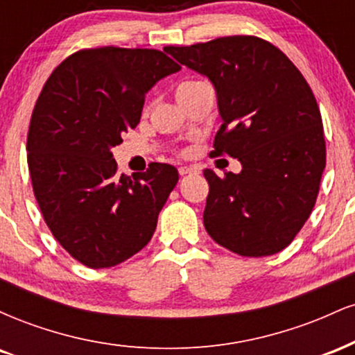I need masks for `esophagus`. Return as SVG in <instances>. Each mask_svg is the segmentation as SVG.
<instances>
[{
  "instance_id": "1",
  "label": "esophagus",
  "mask_w": 355,
  "mask_h": 355,
  "mask_svg": "<svg viewBox=\"0 0 355 355\" xmlns=\"http://www.w3.org/2000/svg\"><path fill=\"white\" fill-rule=\"evenodd\" d=\"M193 172H195V170L190 168V166H180V168H178V173H180L182 177H183V175H189V173H193Z\"/></svg>"
}]
</instances>
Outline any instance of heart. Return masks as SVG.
<instances>
[{"instance_id":"b5f03b06","label":"heart","mask_w":355,"mask_h":355,"mask_svg":"<svg viewBox=\"0 0 355 355\" xmlns=\"http://www.w3.org/2000/svg\"><path fill=\"white\" fill-rule=\"evenodd\" d=\"M203 87H209V85H207L205 81H202V80H185V81H182V83L177 87L178 101L187 100L190 95H193L197 89H200Z\"/></svg>"}]
</instances>
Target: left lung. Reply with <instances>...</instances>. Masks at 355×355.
<instances>
[{"mask_svg":"<svg viewBox=\"0 0 355 355\" xmlns=\"http://www.w3.org/2000/svg\"><path fill=\"white\" fill-rule=\"evenodd\" d=\"M164 50L214 83L223 123L210 155L242 164L240 173L203 172L205 230L242 257L284 250L307 222L325 168L320 110L304 75L252 35Z\"/></svg>","mask_w":355,"mask_h":355,"instance_id":"left-lung-1","label":"left lung"}]
</instances>
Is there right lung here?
Instances as JSON below:
<instances>
[{"label":"right lung","instance_id":"add662e5","mask_svg":"<svg viewBox=\"0 0 355 355\" xmlns=\"http://www.w3.org/2000/svg\"><path fill=\"white\" fill-rule=\"evenodd\" d=\"M180 70L150 48H85L53 70L28 130V168L53 237L89 268L140 252L178 182L172 165L118 175L110 150L140 123L148 89Z\"/></svg>","mask_w":355,"mask_h":355}]
</instances>
